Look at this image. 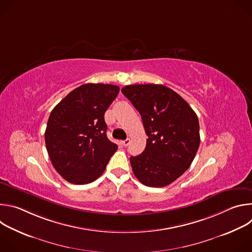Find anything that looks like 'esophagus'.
<instances>
[{
	"label": "esophagus",
	"instance_id": "34e87169",
	"mask_svg": "<svg viewBox=\"0 0 252 252\" xmlns=\"http://www.w3.org/2000/svg\"><path fill=\"white\" fill-rule=\"evenodd\" d=\"M129 142H130V139H129V138H126V139H125V140L122 141L124 147H127V146L129 145Z\"/></svg>",
	"mask_w": 252,
	"mask_h": 252
}]
</instances>
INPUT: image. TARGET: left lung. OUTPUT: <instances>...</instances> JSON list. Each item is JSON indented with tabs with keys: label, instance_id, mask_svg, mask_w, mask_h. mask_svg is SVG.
<instances>
[{
	"label": "left lung",
	"instance_id": "obj_1",
	"mask_svg": "<svg viewBox=\"0 0 252 252\" xmlns=\"http://www.w3.org/2000/svg\"><path fill=\"white\" fill-rule=\"evenodd\" d=\"M122 93L141 116L149 138L139 156L130 157L132 171L147 187L173 183L190 166L199 147V123L189 104L162 85H130Z\"/></svg>",
	"mask_w": 252,
	"mask_h": 252
}]
</instances>
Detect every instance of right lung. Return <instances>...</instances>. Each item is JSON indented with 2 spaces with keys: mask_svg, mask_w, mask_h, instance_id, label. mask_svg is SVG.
<instances>
[{
  "mask_svg": "<svg viewBox=\"0 0 252 252\" xmlns=\"http://www.w3.org/2000/svg\"><path fill=\"white\" fill-rule=\"evenodd\" d=\"M119 92L114 85L85 84L54 107L45 141L52 164L66 182L93 183L118 150L106 136L104 113Z\"/></svg>",
  "mask_w": 252,
  "mask_h": 252,
  "instance_id": "right-lung-1",
  "label": "right lung"
}]
</instances>
